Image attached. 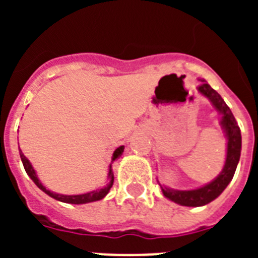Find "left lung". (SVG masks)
I'll list each match as a JSON object with an SVG mask.
<instances>
[{
    "instance_id": "1",
    "label": "left lung",
    "mask_w": 258,
    "mask_h": 258,
    "mask_svg": "<svg viewBox=\"0 0 258 258\" xmlns=\"http://www.w3.org/2000/svg\"><path fill=\"white\" fill-rule=\"evenodd\" d=\"M199 81L202 84L198 86V92L211 102L213 108L221 116L220 125L223 129V133H225V137L227 140L226 160H225V165H223L220 174L213 181L204 184L202 187L192 188V190H175V188L164 186L157 181L160 184L163 195L166 199L172 200V202L183 207H203L213 202L214 199H217L235 174L241 151L240 129H239L235 117L232 115L231 109L225 103L221 95L214 89L211 88V85L207 83L206 80L199 79Z\"/></svg>"
}]
</instances>
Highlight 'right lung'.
Here are the masks:
<instances>
[{
    "label": "right lung",
    "instance_id": "1",
    "mask_svg": "<svg viewBox=\"0 0 258 258\" xmlns=\"http://www.w3.org/2000/svg\"><path fill=\"white\" fill-rule=\"evenodd\" d=\"M122 152H124V146H120L117 149L113 151L112 154V159H111V164L108 166V174H107V184L104 187L102 188H98V190H93V191H89V192L85 194H80V195H63V194H58V192H54V191H50L49 188H46L44 184L41 183V181L38 179V175L36 173L35 168L32 166L31 161L24 156V154L22 152V150L19 151L20 154V159H22V163L23 166H24V169H26L27 174L31 177V179L36 183L40 190L44 191L45 194H47L50 198L52 199L58 200V202L61 203H68V204H86V203H93V202H97V200H102L104 197H106L107 194L109 192L111 187H112L113 184V172H112V163L115 160H117L118 157L121 156Z\"/></svg>",
    "mask_w": 258,
    "mask_h": 258
}]
</instances>
